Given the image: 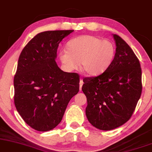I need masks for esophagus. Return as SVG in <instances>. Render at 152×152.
Returning <instances> with one entry per match:
<instances>
[{
    "label": "esophagus",
    "instance_id": "1",
    "mask_svg": "<svg viewBox=\"0 0 152 152\" xmlns=\"http://www.w3.org/2000/svg\"><path fill=\"white\" fill-rule=\"evenodd\" d=\"M83 84H84L83 80H80V90H82V87H83Z\"/></svg>",
    "mask_w": 152,
    "mask_h": 152
}]
</instances>
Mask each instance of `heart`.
Returning <instances> with one entry per match:
<instances>
[{"label": "heart", "mask_w": 152, "mask_h": 152, "mask_svg": "<svg viewBox=\"0 0 152 152\" xmlns=\"http://www.w3.org/2000/svg\"><path fill=\"white\" fill-rule=\"evenodd\" d=\"M67 50L58 54L59 60L67 71L81 68L87 75L97 76L104 72L113 62L115 47L111 41L102 40L94 35H82L69 40Z\"/></svg>", "instance_id": "obj_1"}]
</instances>
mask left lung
I'll use <instances>...</instances> for the list:
<instances>
[{"label":"left lung","mask_w":152,"mask_h":152,"mask_svg":"<svg viewBox=\"0 0 152 152\" xmlns=\"http://www.w3.org/2000/svg\"><path fill=\"white\" fill-rule=\"evenodd\" d=\"M113 36L117 46L113 62L99 75L84 78L82 88L87 97V119L105 131L131 118L142 91L140 60L122 37Z\"/></svg>","instance_id":"obj_1"}]
</instances>
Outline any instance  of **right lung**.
Masks as SVG:
<instances>
[{
  "mask_svg": "<svg viewBox=\"0 0 152 152\" xmlns=\"http://www.w3.org/2000/svg\"><path fill=\"white\" fill-rule=\"evenodd\" d=\"M73 31L37 34L20 55L14 77V103L25 122L37 131L58 126L69 100L79 92V75L63 72L55 62L59 43Z\"/></svg>",
  "mask_w": 152,
  "mask_h": 152,
  "instance_id": "1",
  "label": "right lung"
}]
</instances>
